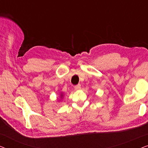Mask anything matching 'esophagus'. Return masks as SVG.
Masks as SVG:
<instances>
[{
	"label": "esophagus",
	"mask_w": 148,
	"mask_h": 148,
	"mask_svg": "<svg viewBox=\"0 0 148 148\" xmlns=\"http://www.w3.org/2000/svg\"><path fill=\"white\" fill-rule=\"evenodd\" d=\"M74 88H75V90H80V89H81V85H80V84L76 85V86H75Z\"/></svg>",
	"instance_id": "34e87169"
}]
</instances>
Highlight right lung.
<instances>
[{"label":"right lung","instance_id":"obj_1","mask_svg":"<svg viewBox=\"0 0 148 148\" xmlns=\"http://www.w3.org/2000/svg\"><path fill=\"white\" fill-rule=\"evenodd\" d=\"M63 96H64V95H63V93H60V99H61V100H62V98H63Z\"/></svg>","mask_w":148,"mask_h":148}]
</instances>
